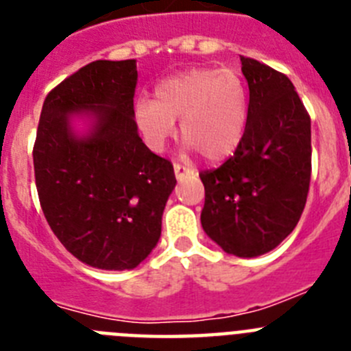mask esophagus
<instances>
[{
  "instance_id": "obj_1",
  "label": "esophagus",
  "mask_w": 351,
  "mask_h": 351,
  "mask_svg": "<svg viewBox=\"0 0 351 351\" xmlns=\"http://www.w3.org/2000/svg\"><path fill=\"white\" fill-rule=\"evenodd\" d=\"M173 172H176V178L182 179L186 173H193V170L188 169V167L181 165V163H173Z\"/></svg>"
}]
</instances>
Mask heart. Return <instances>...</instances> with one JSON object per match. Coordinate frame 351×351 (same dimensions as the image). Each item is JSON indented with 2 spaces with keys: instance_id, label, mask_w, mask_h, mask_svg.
I'll list each match as a JSON object with an SVG mask.
<instances>
[{
  "instance_id": "1",
  "label": "heart",
  "mask_w": 351,
  "mask_h": 351,
  "mask_svg": "<svg viewBox=\"0 0 351 351\" xmlns=\"http://www.w3.org/2000/svg\"><path fill=\"white\" fill-rule=\"evenodd\" d=\"M156 98H138L133 117L147 144L161 149L181 135L207 161H221L241 144L247 121L246 86L235 70L195 68L161 80Z\"/></svg>"
}]
</instances>
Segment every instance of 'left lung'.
<instances>
[{"instance_id":"left-lung-1","label":"left lung","mask_w":351,"mask_h":351,"mask_svg":"<svg viewBox=\"0 0 351 351\" xmlns=\"http://www.w3.org/2000/svg\"><path fill=\"white\" fill-rule=\"evenodd\" d=\"M250 88L243 141L202 170L206 234L235 256L274 250L295 228L311 181V117L285 73L241 56Z\"/></svg>"}]
</instances>
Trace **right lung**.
<instances>
[{
	"mask_svg": "<svg viewBox=\"0 0 351 351\" xmlns=\"http://www.w3.org/2000/svg\"><path fill=\"white\" fill-rule=\"evenodd\" d=\"M135 60L86 64L47 95L33 147L35 181L49 226L91 267H137L156 246L176 186L173 167L142 142L133 119ZM71 113H91L88 138L69 130Z\"/></svg>",
	"mask_w": 351,
	"mask_h": 351,
	"instance_id": "obj_1",
	"label": "right lung"
}]
</instances>
